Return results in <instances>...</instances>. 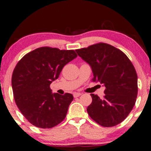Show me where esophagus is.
<instances>
[{
  "instance_id": "1",
  "label": "esophagus",
  "mask_w": 151,
  "mask_h": 151,
  "mask_svg": "<svg viewBox=\"0 0 151 151\" xmlns=\"http://www.w3.org/2000/svg\"><path fill=\"white\" fill-rule=\"evenodd\" d=\"M81 93H79V92H75L73 93V97L74 98H78L79 96H81Z\"/></svg>"
}]
</instances>
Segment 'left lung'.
<instances>
[{"mask_svg": "<svg viewBox=\"0 0 151 151\" xmlns=\"http://www.w3.org/2000/svg\"><path fill=\"white\" fill-rule=\"evenodd\" d=\"M78 55L90 65L93 81L105 86L102 99L91 93L92 102L87 108L92 119L104 127L120 124L135 104L138 77L128 57L112 45L99 43L76 49Z\"/></svg>", "mask_w": 151, "mask_h": 151, "instance_id": "1", "label": "left lung"}]
</instances>
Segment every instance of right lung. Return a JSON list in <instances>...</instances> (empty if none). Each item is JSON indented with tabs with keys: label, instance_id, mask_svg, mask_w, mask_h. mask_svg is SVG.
<instances>
[{
	"label": "right lung",
	"instance_id": "obj_1",
	"mask_svg": "<svg viewBox=\"0 0 151 151\" xmlns=\"http://www.w3.org/2000/svg\"><path fill=\"white\" fill-rule=\"evenodd\" d=\"M77 56L73 50L42 47L26 54L17 63L11 81L14 101L31 124L51 128L65 119L73 96L69 93H53L50 84Z\"/></svg>",
	"mask_w": 151,
	"mask_h": 151
}]
</instances>
